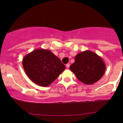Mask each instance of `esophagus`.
<instances>
[{
  "mask_svg": "<svg viewBox=\"0 0 123 123\" xmlns=\"http://www.w3.org/2000/svg\"><path fill=\"white\" fill-rule=\"evenodd\" d=\"M69 66H70L69 64H66V67H67V68H69Z\"/></svg>",
  "mask_w": 123,
  "mask_h": 123,
  "instance_id": "esophagus-1",
  "label": "esophagus"
}]
</instances>
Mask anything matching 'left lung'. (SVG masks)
Returning a JSON list of instances; mask_svg holds the SVG:
<instances>
[{
    "mask_svg": "<svg viewBox=\"0 0 123 123\" xmlns=\"http://www.w3.org/2000/svg\"><path fill=\"white\" fill-rule=\"evenodd\" d=\"M70 70L80 82L92 85L98 81L106 70V64L101 57L90 50L80 52L75 56Z\"/></svg>",
    "mask_w": 123,
    "mask_h": 123,
    "instance_id": "8db88e82",
    "label": "left lung"
}]
</instances>
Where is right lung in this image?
Here are the masks:
<instances>
[{"label":"right lung","instance_id":"1","mask_svg":"<svg viewBox=\"0 0 123 123\" xmlns=\"http://www.w3.org/2000/svg\"><path fill=\"white\" fill-rule=\"evenodd\" d=\"M22 65L28 78L42 87L51 85L65 69L59 58L44 49H37L25 55Z\"/></svg>","mask_w":123,"mask_h":123}]
</instances>
